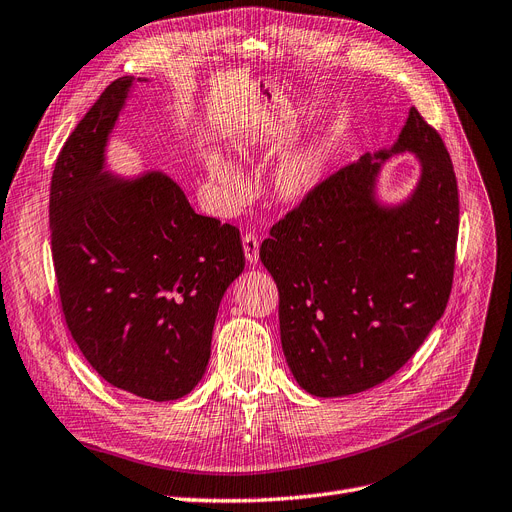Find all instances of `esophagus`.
<instances>
[{
	"label": "esophagus",
	"mask_w": 512,
	"mask_h": 512,
	"mask_svg": "<svg viewBox=\"0 0 512 512\" xmlns=\"http://www.w3.org/2000/svg\"><path fill=\"white\" fill-rule=\"evenodd\" d=\"M258 252H260V243L256 239L254 233H245L243 235V254H245V260H248L250 264H256L258 262Z\"/></svg>",
	"instance_id": "34e87169"
}]
</instances>
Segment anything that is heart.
I'll use <instances>...</instances> for the list:
<instances>
[{
  "instance_id": "heart-1",
  "label": "heart",
  "mask_w": 512,
  "mask_h": 512,
  "mask_svg": "<svg viewBox=\"0 0 512 512\" xmlns=\"http://www.w3.org/2000/svg\"><path fill=\"white\" fill-rule=\"evenodd\" d=\"M327 159H330V142L325 134H311L275 161L269 172L271 195L279 203H302L319 187ZM203 161L222 199L229 206L239 203L245 195V176L235 159L220 149H208L203 153Z\"/></svg>"
}]
</instances>
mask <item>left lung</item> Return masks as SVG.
Listing matches in <instances>:
<instances>
[{"label": "left lung", "instance_id": "obj_1", "mask_svg": "<svg viewBox=\"0 0 512 512\" xmlns=\"http://www.w3.org/2000/svg\"><path fill=\"white\" fill-rule=\"evenodd\" d=\"M401 152L417 157L419 178L388 204L379 176ZM458 214L452 159L412 107L391 147L323 180L275 224L260 260L279 290L285 361L306 393L367 391L420 349L452 292Z\"/></svg>", "mask_w": 512, "mask_h": 512}]
</instances>
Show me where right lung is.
<instances>
[{
    "label": "right lung",
    "mask_w": 512,
    "mask_h": 512,
    "mask_svg": "<svg viewBox=\"0 0 512 512\" xmlns=\"http://www.w3.org/2000/svg\"><path fill=\"white\" fill-rule=\"evenodd\" d=\"M145 77H119L60 151L52 258L69 332L109 384L172 401L206 374L220 300L243 273L239 231L197 214L161 170L117 174L107 149Z\"/></svg>",
    "instance_id": "right-lung-1"
}]
</instances>
